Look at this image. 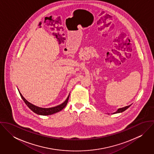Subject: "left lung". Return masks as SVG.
Masks as SVG:
<instances>
[{"instance_id": "1", "label": "left lung", "mask_w": 154, "mask_h": 154, "mask_svg": "<svg viewBox=\"0 0 154 154\" xmlns=\"http://www.w3.org/2000/svg\"><path fill=\"white\" fill-rule=\"evenodd\" d=\"M131 105H130V106H126V107H123V108H120V109H119L118 110H117L115 112H114L113 114H115V113H119V112H123L124 111H125V110H126V109H128L130 106H131Z\"/></svg>"}]
</instances>
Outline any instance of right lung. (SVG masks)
Returning a JSON list of instances; mask_svg holds the SVG:
<instances>
[{"label":"right lung","instance_id":"obj_1","mask_svg":"<svg viewBox=\"0 0 154 154\" xmlns=\"http://www.w3.org/2000/svg\"><path fill=\"white\" fill-rule=\"evenodd\" d=\"M20 94L22 98L23 101H24V103H25V104L29 107V109L30 110H32L34 112L38 114V115H42V116H47V115H51L53 114H54L56 112H57L62 110H63L65 107H66L67 102H68V100L69 98V95H68L67 98H66V100L62 103L61 104L57 106L56 107H51V108H42V107H39L37 106H35L33 104H32L31 103H29L26 100H25V98L23 97L21 94V93L20 92Z\"/></svg>","mask_w":154,"mask_h":154}]
</instances>
